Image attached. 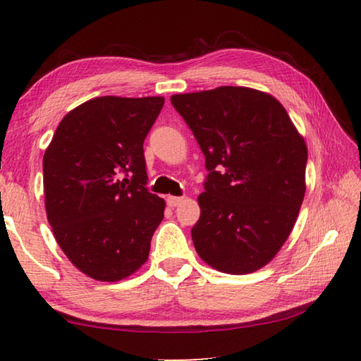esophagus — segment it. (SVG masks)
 <instances>
[{
    "label": "esophagus",
    "instance_id": "obj_1",
    "mask_svg": "<svg viewBox=\"0 0 361 361\" xmlns=\"http://www.w3.org/2000/svg\"><path fill=\"white\" fill-rule=\"evenodd\" d=\"M183 197H176V195H169L167 197V204L170 205V207H176V205H180L181 202H183Z\"/></svg>",
    "mask_w": 361,
    "mask_h": 361
}]
</instances>
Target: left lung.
Returning <instances> with one entry per match:
<instances>
[{"instance_id": "obj_1", "label": "left lung", "mask_w": 361, "mask_h": 361, "mask_svg": "<svg viewBox=\"0 0 361 361\" xmlns=\"http://www.w3.org/2000/svg\"><path fill=\"white\" fill-rule=\"evenodd\" d=\"M209 170L191 229L195 252L226 274L266 266L288 239L305 192L307 146L282 103L223 85L170 97Z\"/></svg>"}]
</instances>
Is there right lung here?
Returning <instances> with one entry per match:
<instances>
[{
	"mask_svg": "<svg viewBox=\"0 0 361 361\" xmlns=\"http://www.w3.org/2000/svg\"><path fill=\"white\" fill-rule=\"evenodd\" d=\"M162 97H99L65 116L42 159L49 224L85 276L118 282L138 271L166 202L146 188L143 142Z\"/></svg>",
	"mask_w": 361,
	"mask_h": 361,
	"instance_id": "add662e5",
	"label": "right lung"
}]
</instances>
